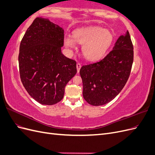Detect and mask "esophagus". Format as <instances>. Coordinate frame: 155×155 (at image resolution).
I'll use <instances>...</instances> for the list:
<instances>
[{
	"label": "esophagus",
	"instance_id": "1",
	"mask_svg": "<svg viewBox=\"0 0 155 155\" xmlns=\"http://www.w3.org/2000/svg\"><path fill=\"white\" fill-rule=\"evenodd\" d=\"M81 67V64L79 63H78L76 64V67H77V71H78V72H79V70H80Z\"/></svg>",
	"mask_w": 155,
	"mask_h": 155
}]
</instances>
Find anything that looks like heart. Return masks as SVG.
I'll list each match as a JSON object with an SVG mask.
<instances>
[{"mask_svg":"<svg viewBox=\"0 0 155 155\" xmlns=\"http://www.w3.org/2000/svg\"><path fill=\"white\" fill-rule=\"evenodd\" d=\"M113 35L108 30L100 27H90L75 31L73 37L70 35L64 37V46L70 53L76 48V42L82 45V54L85 59L95 61L101 58L109 48Z\"/></svg>","mask_w":155,"mask_h":155,"instance_id":"heart-1","label":"heart"}]
</instances>
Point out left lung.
Returning <instances> with one entry per match:
<instances>
[{"label":"left lung","mask_w":155,"mask_h":155,"mask_svg":"<svg viewBox=\"0 0 155 155\" xmlns=\"http://www.w3.org/2000/svg\"><path fill=\"white\" fill-rule=\"evenodd\" d=\"M133 58V45L127 30L104 58L81 67L83 96L88 104L105 105L118 94L128 80Z\"/></svg>","instance_id":"obj_1"}]
</instances>
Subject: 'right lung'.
Masks as SVG:
<instances>
[{
	"instance_id": "obj_1",
	"label": "right lung",
	"mask_w": 155,
	"mask_h": 155,
	"mask_svg": "<svg viewBox=\"0 0 155 155\" xmlns=\"http://www.w3.org/2000/svg\"><path fill=\"white\" fill-rule=\"evenodd\" d=\"M64 30L48 18L37 17L21 41L18 67L28 93L42 105L63 99L67 83L77 72L76 61L61 53Z\"/></svg>"
}]
</instances>
